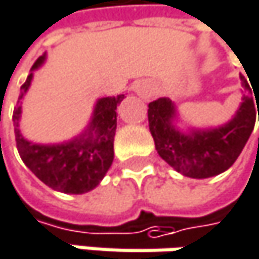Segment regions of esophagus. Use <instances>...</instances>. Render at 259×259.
Returning <instances> with one entry per match:
<instances>
[{"label": "esophagus", "mask_w": 259, "mask_h": 259, "mask_svg": "<svg viewBox=\"0 0 259 259\" xmlns=\"http://www.w3.org/2000/svg\"><path fill=\"white\" fill-rule=\"evenodd\" d=\"M137 91H138L140 94H143V95H147V94L152 92V88H150L149 84H146V83H141V84H138Z\"/></svg>", "instance_id": "esophagus-1"}]
</instances>
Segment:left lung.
I'll list each match as a JSON object with an SVG mask.
<instances>
[{
  "instance_id": "obj_1",
  "label": "left lung",
  "mask_w": 259,
  "mask_h": 259,
  "mask_svg": "<svg viewBox=\"0 0 259 259\" xmlns=\"http://www.w3.org/2000/svg\"><path fill=\"white\" fill-rule=\"evenodd\" d=\"M243 86L250 91L246 80ZM175 119L176 106L170 98L162 97L149 104V127L159 156L184 176L206 179L226 171L237 161L253 131L256 110L253 97L243 95L234 118L220 127L191 128L184 134L176 128Z\"/></svg>"
}]
</instances>
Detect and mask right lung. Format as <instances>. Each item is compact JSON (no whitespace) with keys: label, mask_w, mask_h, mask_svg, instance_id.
Returning <instances> with one entry per match:
<instances>
[{"label":"right lung","mask_w":259,"mask_h":259,"mask_svg":"<svg viewBox=\"0 0 259 259\" xmlns=\"http://www.w3.org/2000/svg\"><path fill=\"white\" fill-rule=\"evenodd\" d=\"M45 62L40 56L31 71ZM33 72L21 86L18 103L30 88ZM124 95L100 98L94 107L92 119L86 131L74 140L62 144L44 146L27 141L19 132L21 106L13 110L16 147L24 164L50 188L66 194H83L94 190L113 161V137L116 131V106Z\"/></svg>","instance_id":"1"}]
</instances>
